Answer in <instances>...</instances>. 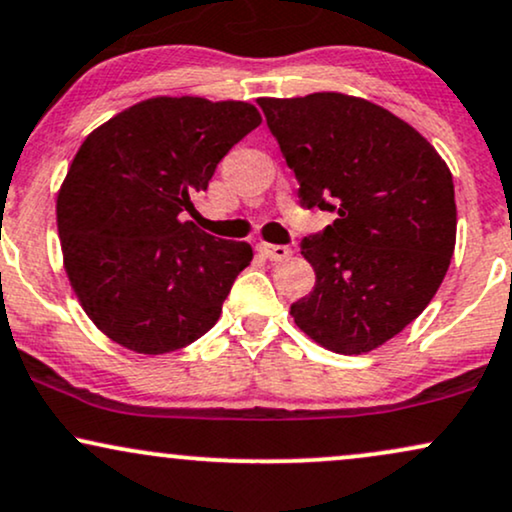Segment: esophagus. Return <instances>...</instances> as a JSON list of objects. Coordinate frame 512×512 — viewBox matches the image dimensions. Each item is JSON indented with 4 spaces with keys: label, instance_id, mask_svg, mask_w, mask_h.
I'll list each match as a JSON object with an SVG mask.
<instances>
[{
    "label": "esophagus",
    "instance_id": "esophagus-1",
    "mask_svg": "<svg viewBox=\"0 0 512 512\" xmlns=\"http://www.w3.org/2000/svg\"><path fill=\"white\" fill-rule=\"evenodd\" d=\"M257 250H260L262 255L267 257V260H272V262H286L288 257L293 255V250L288 248V245H272V243H260V245H257Z\"/></svg>",
    "mask_w": 512,
    "mask_h": 512
}]
</instances>
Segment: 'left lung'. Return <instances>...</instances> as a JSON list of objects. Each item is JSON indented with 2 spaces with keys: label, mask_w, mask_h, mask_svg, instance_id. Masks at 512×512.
<instances>
[{
  "label": "left lung",
  "mask_w": 512,
  "mask_h": 512,
  "mask_svg": "<svg viewBox=\"0 0 512 512\" xmlns=\"http://www.w3.org/2000/svg\"><path fill=\"white\" fill-rule=\"evenodd\" d=\"M305 209L336 212L300 243L317 283L291 305L319 346L362 355L422 315L455 250L453 176L410 123L341 92L257 100Z\"/></svg>",
  "instance_id": "left-lung-1"
}]
</instances>
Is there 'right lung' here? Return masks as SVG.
Segmentation results:
<instances>
[{"label":"right lung","mask_w":512,"mask_h":512,"mask_svg":"<svg viewBox=\"0 0 512 512\" xmlns=\"http://www.w3.org/2000/svg\"><path fill=\"white\" fill-rule=\"evenodd\" d=\"M260 123L248 102L152 97L83 140L61 183L57 229L73 291L104 336L162 355L217 324L252 248L209 236L183 212Z\"/></svg>","instance_id":"1"}]
</instances>
